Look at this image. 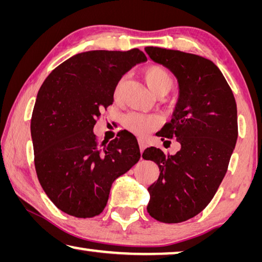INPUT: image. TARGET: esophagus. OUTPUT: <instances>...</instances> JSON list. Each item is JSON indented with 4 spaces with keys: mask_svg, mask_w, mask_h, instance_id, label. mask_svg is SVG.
Returning a JSON list of instances; mask_svg holds the SVG:
<instances>
[{
    "mask_svg": "<svg viewBox=\"0 0 262 262\" xmlns=\"http://www.w3.org/2000/svg\"><path fill=\"white\" fill-rule=\"evenodd\" d=\"M146 146H147V144H146V142H144L143 140H139V147H140V151L141 152L144 150V148H146Z\"/></svg>",
    "mask_w": 262,
    "mask_h": 262,
    "instance_id": "34e87169",
    "label": "esophagus"
}]
</instances>
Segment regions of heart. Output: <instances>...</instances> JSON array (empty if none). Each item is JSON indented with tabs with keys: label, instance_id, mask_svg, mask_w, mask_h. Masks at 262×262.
<instances>
[{
	"label": "heart",
	"instance_id": "obj_1",
	"mask_svg": "<svg viewBox=\"0 0 262 262\" xmlns=\"http://www.w3.org/2000/svg\"><path fill=\"white\" fill-rule=\"evenodd\" d=\"M144 81L150 92L156 94H167L173 86V78L169 73L168 70L162 68L160 65H150L144 69L143 71ZM122 80H120L115 86L114 98L119 99L121 93ZM123 126L128 130L134 133L139 136L148 134L149 132L155 129L159 126V121L155 116L144 115L140 113H129L123 118Z\"/></svg>",
	"mask_w": 262,
	"mask_h": 262
}]
</instances>
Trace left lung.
Returning <instances> with one entry per match:
<instances>
[{
    "instance_id": "obj_1",
    "label": "left lung",
    "mask_w": 262,
    "mask_h": 262,
    "mask_svg": "<svg viewBox=\"0 0 262 262\" xmlns=\"http://www.w3.org/2000/svg\"><path fill=\"white\" fill-rule=\"evenodd\" d=\"M144 50L177 78L180 97L171 121L164 124L160 136L181 144L175 155H165L155 147L143 151V159L160 168L159 178L148 188L147 210L159 222L182 223L205 209L225 176L238 139L236 103L211 60L178 50Z\"/></svg>"
}]
</instances>
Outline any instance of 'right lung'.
Here are the masks:
<instances>
[{
	"instance_id": "1",
	"label": "right lung",
	"mask_w": 262,
	"mask_h": 262,
	"mask_svg": "<svg viewBox=\"0 0 262 262\" xmlns=\"http://www.w3.org/2000/svg\"><path fill=\"white\" fill-rule=\"evenodd\" d=\"M147 60L139 49L81 52L45 79L31 116L37 177L58 209L77 218L102 212L112 183L140 160L135 136L120 132L99 146L93 133L100 111L113 103L115 86Z\"/></svg>"
}]
</instances>
